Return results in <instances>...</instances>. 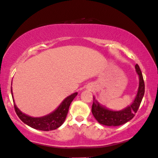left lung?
<instances>
[{"instance_id": "1", "label": "left lung", "mask_w": 158, "mask_h": 158, "mask_svg": "<svg viewBox=\"0 0 158 158\" xmlns=\"http://www.w3.org/2000/svg\"><path fill=\"white\" fill-rule=\"evenodd\" d=\"M136 73L139 77V86L136 96L132 103L121 110H112L102 105L94 96L92 105V113L96 121L101 124L109 127H117L124 124L133 118L137 113L145 92L143 75L138 64H135Z\"/></svg>"}]
</instances>
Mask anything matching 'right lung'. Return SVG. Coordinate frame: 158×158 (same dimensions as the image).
Listing matches in <instances>:
<instances>
[{"instance_id":"1","label":"right lung","mask_w":158,"mask_h":158,"mask_svg":"<svg viewBox=\"0 0 158 158\" xmlns=\"http://www.w3.org/2000/svg\"><path fill=\"white\" fill-rule=\"evenodd\" d=\"M11 92H12V96H13L12 89H11ZM77 94L78 93L76 92L70 95L69 96H68L62 101V103L54 111L42 117H31L22 113L15 104L14 97H12V98L13 102H14L15 112L23 122L35 130L50 131L56 130L58 127L62 126V123L64 122L70 105H71L72 101L77 96Z\"/></svg>"}]
</instances>
